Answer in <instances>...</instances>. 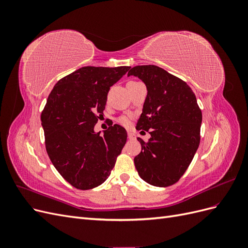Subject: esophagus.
<instances>
[{
  "label": "esophagus",
  "instance_id": "1",
  "mask_svg": "<svg viewBox=\"0 0 248 248\" xmlns=\"http://www.w3.org/2000/svg\"><path fill=\"white\" fill-rule=\"evenodd\" d=\"M127 136H128V139H129V140H134V139H136V136H134V133L131 132V131L127 132Z\"/></svg>",
  "mask_w": 248,
  "mask_h": 248
}]
</instances>
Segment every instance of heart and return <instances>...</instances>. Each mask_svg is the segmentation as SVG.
Masks as SVG:
<instances>
[{"mask_svg":"<svg viewBox=\"0 0 248 248\" xmlns=\"http://www.w3.org/2000/svg\"><path fill=\"white\" fill-rule=\"evenodd\" d=\"M118 122L123 126H128L130 123V119L126 116H122L118 119Z\"/></svg>","mask_w":248,"mask_h":248,"instance_id":"1","label":"heart"}]
</instances>
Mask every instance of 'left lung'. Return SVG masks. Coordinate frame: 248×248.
Wrapping results in <instances>:
<instances>
[{"label": "left lung", "mask_w": 248, "mask_h": 248, "mask_svg": "<svg viewBox=\"0 0 248 248\" xmlns=\"http://www.w3.org/2000/svg\"><path fill=\"white\" fill-rule=\"evenodd\" d=\"M129 76L138 77L147 87L137 128L151 134L148 141L138 139L141 151L134 164L147 183L170 186L184 175L199 148L202 110L190 87L158 66L132 67Z\"/></svg>", "instance_id": "1"}]
</instances>
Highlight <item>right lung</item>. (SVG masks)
<instances>
[{
  "instance_id": "1",
  "label": "right lung",
  "mask_w": 248,
  "mask_h": 248,
  "mask_svg": "<svg viewBox=\"0 0 248 248\" xmlns=\"http://www.w3.org/2000/svg\"><path fill=\"white\" fill-rule=\"evenodd\" d=\"M128 66H86L60 79L41 112L46 148L50 161L67 182L80 190L102 184L114 169L127 140L118 124L94 131L103 115L110 87ZM103 117V116H102Z\"/></svg>"
}]
</instances>
